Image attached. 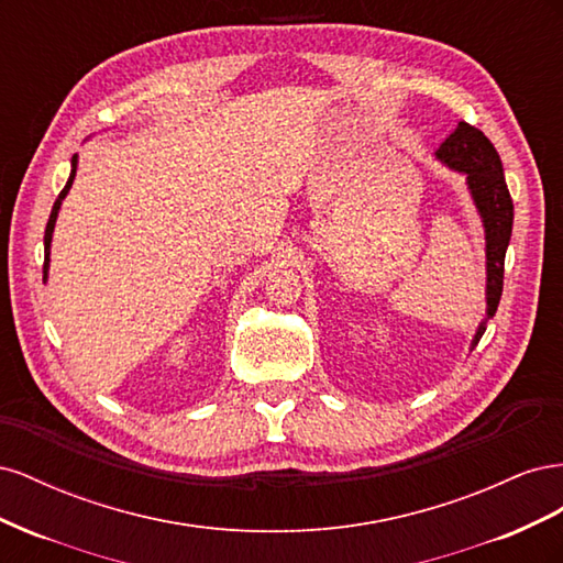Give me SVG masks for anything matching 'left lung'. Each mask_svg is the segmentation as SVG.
<instances>
[{
	"label": "left lung",
	"instance_id": "1",
	"mask_svg": "<svg viewBox=\"0 0 563 563\" xmlns=\"http://www.w3.org/2000/svg\"><path fill=\"white\" fill-rule=\"evenodd\" d=\"M437 159L467 176L472 199L486 230V319L472 340V345H476L486 331V321L496 314L503 296L505 251L509 236H512L515 203L503 176L500 155L486 135L472 124L460 122L449 139L439 145Z\"/></svg>",
	"mask_w": 563,
	"mask_h": 563
}]
</instances>
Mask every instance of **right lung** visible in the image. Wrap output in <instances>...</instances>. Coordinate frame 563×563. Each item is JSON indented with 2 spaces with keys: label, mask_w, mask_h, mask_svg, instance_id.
<instances>
[{
  "label": "right lung",
  "mask_w": 563,
  "mask_h": 563,
  "mask_svg": "<svg viewBox=\"0 0 563 563\" xmlns=\"http://www.w3.org/2000/svg\"><path fill=\"white\" fill-rule=\"evenodd\" d=\"M75 174H77V155L73 157V172H70V178H67L65 187H63V190H60V195H58V199H56V203H54V209H51V216H48V223H46V232H44V279H46V272H48V251H51V234H54V228H56V218H58V209H60V203H63L65 195H67V192H70V187H73V180H75Z\"/></svg>",
  "instance_id": "1"
}]
</instances>
